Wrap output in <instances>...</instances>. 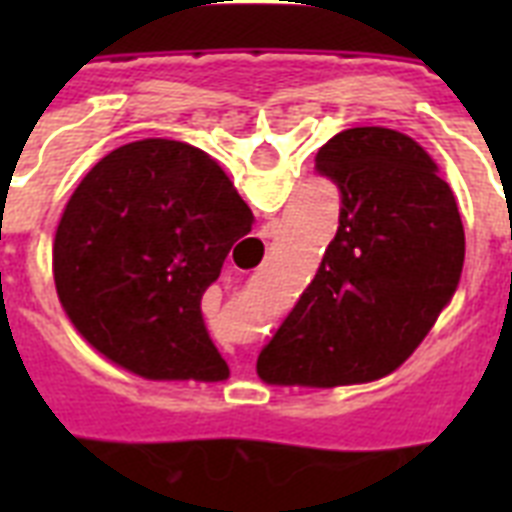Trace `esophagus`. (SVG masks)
I'll list each match as a JSON object with an SVG mask.
<instances>
[{
	"instance_id": "1",
	"label": "esophagus",
	"mask_w": 512,
	"mask_h": 512,
	"mask_svg": "<svg viewBox=\"0 0 512 512\" xmlns=\"http://www.w3.org/2000/svg\"><path fill=\"white\" fill-rule=\"evenodd\" d=\"M271 236H273V225H265L255 239L244 241V249H247V263H252V268L263 260L265 247H268V239H271Z\"/></svg>"
}]
</instances>
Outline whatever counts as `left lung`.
Here are the masks:
<instances>
[{"label":"left lung","instance_id":"8db88e82","mask_svg":"<svg viewBox=\"0 0 512 512\" xmlns=\"http://www.w3.org/2000/svg\"><path fill=\"white\" fill-rule=\"evenodd\" d=\"M316 170L342 193L316 279L257 358L268 385L337 388L396 372L452 303L462 217L438 164L388 127L337 132Z\"/></svg>","mask_w":512,"mask_h":512}]
</instances>
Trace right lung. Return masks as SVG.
Segmentation results:
<instances>
[{
	"mask_svg": "<svg viewBox=\"0 0 512 512\" xmlns=\"http://www.w3.org/2000/svg\"><path fill=\"white\" fill-rule=\"evenodd\" d=\"M252 223L231 177L199 148L167 138L119 146L60 215V305L100 356L143 380H225L201 295Z\"/></svg>",
	"mask_w": 512,
	"mask_h": 512,
	"instance_id": "obj_1",
	"label": "right lung"
}]
</instances>
